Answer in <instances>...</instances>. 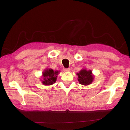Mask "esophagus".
<instances>
[{"instance_id":"1","label":"esophagus","mask_w":130,"mask_h":130,"mask_svg":"<svg viewBox=\"0 0 130 130\" xmlns=\"http://www.w3.org/2000/svg\"><path fill=\"white\" fill-rule=\"evenodd\" d=\"M64 71L65 72H68L70 71V69H64Z\"/></svg>"}]
</instances>
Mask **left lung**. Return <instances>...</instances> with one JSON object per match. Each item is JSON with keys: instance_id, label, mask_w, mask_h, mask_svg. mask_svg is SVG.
I'll list each match as a JSON object with an SVG mask.
<instances>
[{"instance_id": "obj_1", "label": "left lung", "mask_w": 130, "mask_h": 130, "mask_svg": "<svg viewBox=\"0 0 130 130\" xmlns=\"http://www.w3.org/2000/svg\"><path fill=\"white\" fill-rule=\"evenodd\" d=\"M78 80L79 83L83 85H88L91 84L94 80V76L92 74L91 70H86V69L82 70L78 73Z\"/></svg>"}]
</instances>
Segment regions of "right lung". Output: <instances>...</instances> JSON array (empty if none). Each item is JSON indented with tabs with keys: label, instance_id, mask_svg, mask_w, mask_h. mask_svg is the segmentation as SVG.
I'll return each mask as SVG.
<instances>
[{
	"label": "right lung",
	"instance_id": "add662e5",
	"mask_svg": "<svg viewBox=\"0 0 130 130\" xmlns=\"http://www.w3.org/2000/svg\"><path fill=\"white\" fill-rule=\"evenodd\" d=\"M59 72L58 71H54L52 69H46L43 72V76L44 77L42 83L44 85H51L56 82L57 77Z\"/></svg>",
	"mask_w": 130,
	"mask_h": 130
}]
</instances>
